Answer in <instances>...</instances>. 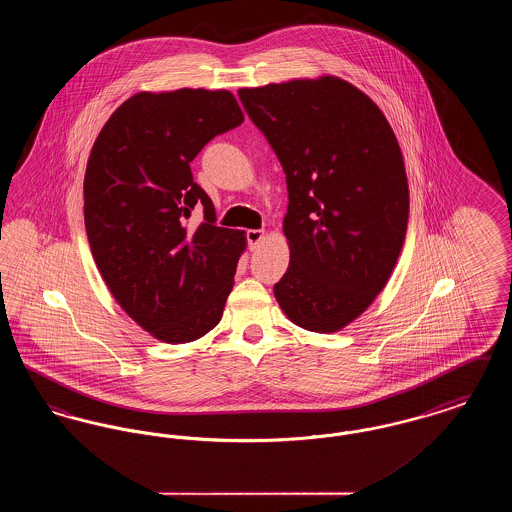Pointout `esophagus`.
<instances>
[{
  "label": "esophagus",
  "mask_w": 512,
  "mask_h": 512,
  "mask_svg": "<svg viewBox=\"0 0 512 512\" xmlns=\"http://www.w3.org/2000/svg\"><path fill=\"white\" fill-rule=\"evenodd\" d=\"M263 238H265V232H263V230H247V232H245V240H247L249 249H257L259 244L263 242Z\"/></svg>",
  "instance_id": "obj_1"
}]
</instances>
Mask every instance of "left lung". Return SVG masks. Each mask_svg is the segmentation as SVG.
Returning <instances> with one entry per match:
<instances>
[{"label": "left lung", "mask_w": 512, "mask_h": 512, "mask_svg": "<svg viewBox=\"0 0 512 512\" xmlns=\"http://www.w3.org/2000/svg\"><path fill=\"white\" fill-rule=\"evenodd\" d=\"M288 184L290 267L274 295L293 324L330 334L384 290L403 247L409 184L390 122L336 76L238 92Z\"/></svg>", "instance_id": "obj_1"}]
</instances>
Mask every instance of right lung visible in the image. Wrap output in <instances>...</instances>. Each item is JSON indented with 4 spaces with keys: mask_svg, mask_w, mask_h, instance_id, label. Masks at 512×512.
Wrapping results in <instances>:
<instances>
[{
    "mask_svg": "<svg viewBox=\"0 0 512 512\" xmlns=\"http://www.w3.org/2000/svg\"><path fill=\"white\" fill-rule=\"evenodd\" d=\"M244 122L226 90L136 94L109 117L84 176V224L122 309L157 340L186 343L219 324L244 232L220 228L190 163ZM195 206L199 227H188Z\"/></svg>",
    "mask_w": 512,
    "mask_h": 512,
    "instance_id": "1",
    "label": "right lung"
}]
</instances>
